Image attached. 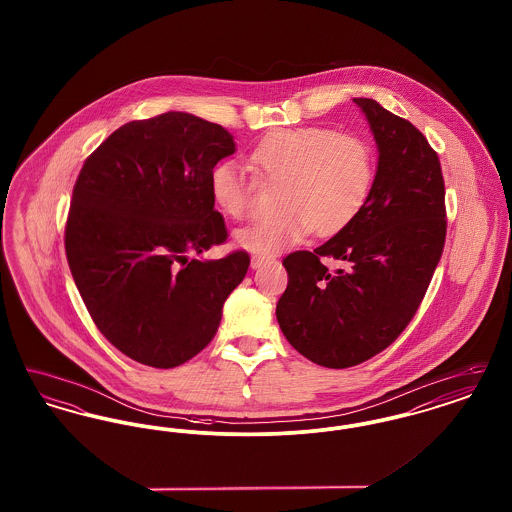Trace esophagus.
<instances>
[{
  "label": "esophagus",
  "mask_w": 512,
  "mask_h": 512,
  "mask_svg": "<svg viewBox=\"0 0 512 512\" xmlns=\"http://www.w3.org/2000/svg\"><path fill=\"white\" fill-rule=\"evenodd\" d=\"M268 263H274V259L272 257H261V255L251 257V268L265 267Z\"/></svg>",
  "instance_id": "1"
}]
</instances>
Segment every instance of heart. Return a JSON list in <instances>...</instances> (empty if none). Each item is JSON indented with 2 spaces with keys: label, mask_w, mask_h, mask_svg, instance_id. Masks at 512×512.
I'll use <instances>...</instances> for the list:
<instances>
[{
  "label": "heart",
  "mask_w": 512,
  "mask_h": 512,
  "mask_svg": "<svg viewBox=\"0 0 512 512\" xmlns=\"http://www.w3.org/2000/svg\"><path fill=\"white\" fill-rule=\"evenodd\" d=\"M247 161L259 178L280 184L274 197L280 211L234 234V244L255 255H274L309 232L318 238L340 234L365 209L376 174L365 140L322 126L278 128L249 151ZM209 190L222 215L244 219L249 186L238 165H215Z\"/></svg>",
  "instance_id": "heart-1"
}]
</instances>
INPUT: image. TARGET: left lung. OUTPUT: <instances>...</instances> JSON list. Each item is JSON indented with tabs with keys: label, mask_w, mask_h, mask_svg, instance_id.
<instances>
[{
	"label": "left lung",
	"mask_w": 512,
	"mask_h": 512,
	"mask_svg": "<svg viewBox=\"0 0 512 512\" xmlns=\"http://www.w3.org/2000/svg\"><path fill=\"white\" fill-rule=\"evenodd\" d=\"M353 101L378 147L372 192L340 234L284 259L290 280L276 305L293 349L326 368L361 365L397 340L430 286L447 228L438 153L378 101ZM322 256L344 268L328 271Z\"/></svg>",
	"instance_id": "8db88e82"
}]
</instances>
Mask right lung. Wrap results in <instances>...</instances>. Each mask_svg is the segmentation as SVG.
<instances>
[{"label":"right lung","mask_w":512,"mask_h":512,"mask_svg":"<svg viewBox=\"0 0 512 512\" xmlns=\"http://www.w3.org/2000/svg\"><path fill=\"white\" fill-rule=\"evenodd\" d=\"M236 151L220 124L169 111L126 122L74 184L65 251L99 332L126 357L172 368L215 338L249 255L199 259L226 240L209 174Z\"/></svg>","instance_id":"right-lung-1"}]
</instances>
